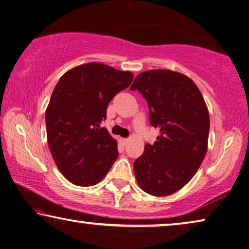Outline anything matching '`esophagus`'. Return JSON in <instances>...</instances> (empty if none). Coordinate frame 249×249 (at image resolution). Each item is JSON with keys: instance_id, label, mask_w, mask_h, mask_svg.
I'll use <instances>...</instances> for the list:
<instances>
[{"instance_id": "34e87169", "label": "esophagus", "mask_w": 249, "mask_h": 249, "mask_svg": "<svg viewBox=\"0 0 249 249\" xmlns=\"http://www.w3.org/2000/svg\"><path fill=\"white\" fill-rule=\"evenodd\" d=\"M120 142L123 146H125L128 142V140H127V138H120Z\"/></svg>"}]
</instances>
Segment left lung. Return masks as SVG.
<instances>
[{
    "label": "left lung",
    "instance_id": "8db88e82",
    "mask_svg": "<svg viewBox=\"0 0 249 249\" xmlns=\"http://www.w3.org/2000/svg\"><path fill=\"white\" fill-rule=\"evenodd\" d=\"M130 90L144 96L150 125L160 132L154 144H146L144 154L135 160V177L148 195L170 196L193 178L205 157L208 107L196 83L171 70L142 72Z\"/></svg>",
    "mask_w": 249,
    "mask_h": 249
}]
</instances>
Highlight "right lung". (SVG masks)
<instances>
[{
    "mask_svg": "<svg viewBox=\"0 0 249 249\" xmlns=\"http://www.w3.org/2000/svg\"><path fill=\"white\" fill-rule=\"evenodd\" d=\"M133 73L89 62L62 75L46 109L50 153L65 178L80 187L102 180L119 156L116 141L101 127L107 105Z\"/></svg>",
    "mask_w": 249,
    "mask_h": 249,
    "instance_id": "1",
    "label": "right lung"
}]
</instances>
